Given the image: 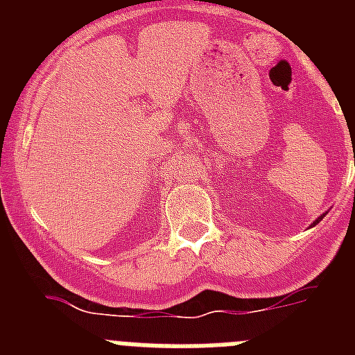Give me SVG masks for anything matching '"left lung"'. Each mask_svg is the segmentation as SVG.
<instances>
[{
	"instance_id": "obj_1",
	"label": "left lung",
	"mask_w": 355,
	"mask_h": 355,
	"mask_svg": "<svg viewBox=\"0 0 355 355\" xmlns=\"http://www.w3.org/2000/svg\"><path fill=\"white\" fill-rule=\"evenodd\" d=\"M324 216H325V215L318 216V218H316V222H313V225H316V224H318V222H320V220H322V218H324Z\"/></svg>"
}]
</instances>
